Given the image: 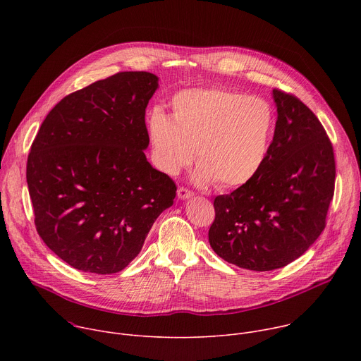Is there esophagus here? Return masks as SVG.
<instances>
[{"mask_svg":"<svg viewBox=\"0 0 361 361\" xmlns=\"http://www.w3.org/2000/svg\"><path fill=\"white\" fill-rule=\"evenodd\" d=\"M177 197H178L180 200L191 198V197H192V191H190V190L185 188V187H180V188L177 190Z\"/></svg>","mask_w":361,"mask_h":361,"instance_id":"1","label":"esophagus"}]
</instances>
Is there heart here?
<instances>
[{
    "label": "heart",
    "instance_id": "b5f03b06",
    "mask_svg": "<svg viewBox=\"0 0 361 361\" xmlns=\"http://www.w3.org/2000/svg\"><path fill=\"white\" fill-rule=\"evenodd\" d=\"M173 118L152 110L148 138L156 166L177 176L195 159L200 184L237 188L263 169L276 133V113L262 97L226 88L180 91L171 99Z\"/></svg>",
    "mask_w": 361,
    "mask_h": 361
}]
</instances>
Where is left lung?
<instances>
[{
	"mask_svg": "<svg viewBox=\"0 0 361 361\" xmlns=\"http://www.w3.org/2000/svg\"><path fill=\"white\" fill-rule=\"evenodd\" d=\"M276 133L267 160L250 183L214 200L212 248L227 263L254 271L281 269L322 234L334 194L330 138L305 104L273 90Z\"/></svg>",
	"mask_w": 361,
	"mask_h": 361,
	"instance_id": "left-lung-1",
	"label": "left lung"
}]
</instances>
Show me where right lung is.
I'll use <instances>...</instances> for the list:
<instances>
[{
    "label": "right lung",
    "instance_id": "right-lung-1",
    "mask_svg": "<svg viewBox=\"0 0 361 361\" xmlns=\"http://www.w3.org/2000/svg\"><path fill=\"white\" fill-rule=\"evenodd\" d=\"M159 77L117 73L64 97L31 145L27 184L37 231L71 267L95 274L126 269L176 183L152 169L145 109Z\"/></svg>",
    "mask_w": 361,
    "mask_h": 361
}]
</instances>
